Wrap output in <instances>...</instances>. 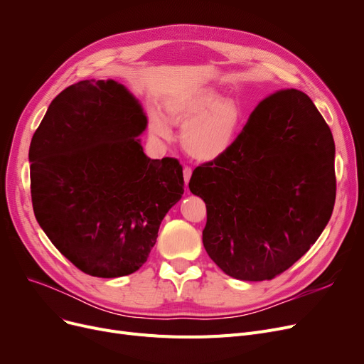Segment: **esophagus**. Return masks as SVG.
Returning <instances> with one entry per match:
<instances>
[{
  "mask_svg": "<svg viewBox=\"0 0 364 364\" xmlns=\"http://www.w3.org/2000/svg\"><path fill=\"white\" fill-rule=\"evenodd\" d=\"M190 177H192V168H190V166H184V168H183V178H184V183H186V184L190 181Z\"/></svg>",
  "mask_w": 364,
  "mask_h": 364,
  "instance_id": "obj_1",
  "label": "esophagus"
}]
</instances>
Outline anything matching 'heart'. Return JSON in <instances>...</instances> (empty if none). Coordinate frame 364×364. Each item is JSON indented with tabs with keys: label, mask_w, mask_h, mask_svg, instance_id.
<instances>
[{
	"label": "heart",
	"mask_w": 364,
	"mask_h": 364,
	"mask_svg": "<svg viewBox=\"0 0 364 364\" xmlns=\"http://www.w3.org/2000/svg\"><path fill=\"white\" fill-rule=\"evenodd\" d=\"M172 124L181 127V146L190 158L211 162L232 149L243 121L240 105L213 88L177 94L166 102ZM150 131L169 140L171 128L159 113L150 114Z\"/></svg>",
	"instance_id": "1"
}]
</instances>
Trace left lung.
I'll list each match as a JSON object with an SVG mask.
<instances>
[{"mask_svg": "<svg viewBox=\"0 0 364 364\" xmlns=\"http://www.w3.org/2000/svg\"><path fill=\"white\" fill-rule=\"evenodd\" d=\"M190 192L206 203L203 246L220 269L246 282L288 270L329 223L335 143L307 94L264 99L221 158L193 171Z\"/></svg>", "mask_w": 364, "mask_h": 364, "instance_id": "1", "label": "left lung"}]
</instances>
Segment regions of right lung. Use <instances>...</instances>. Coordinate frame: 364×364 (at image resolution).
<instances>
[{
  "mask_svg": "<svg viewBox=\"0 0 364 364\" xmlns=\"http://www.w3.org/2000/svg\"><path fill=\"white\" fill-rule=\"evenodd\" d=\"M147 127L125 85L80 81L51 102L31 147L33 213L51 243L90 276L137 272L184 193L174 158L150 159Z\"/></svg>",
  "mask_w": 364,
  "mask_h": 364,
  "instance_id": "1",
  "label": "right lung"
}]
</instances>
